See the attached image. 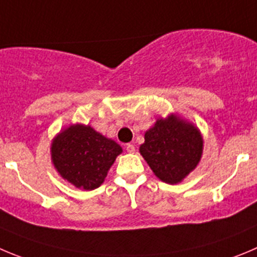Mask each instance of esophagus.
Returning <instances> with one entry per match:
<instances>
[{"label":"esophagus","instance_id":"1","mask_svg":"<svg viewBox=\"0 0 257 257\" xmlns=\"http://www.w3.org/2000/svg\"><path fill=\"white\" fill-rule=\"evenodd\" d=\"M125 148H126V152L129 153L136 152V147H134V145H132V143H128V145L125 146Z\"/></svg>","mask_w":257,"mask_h":257}]
</instances>
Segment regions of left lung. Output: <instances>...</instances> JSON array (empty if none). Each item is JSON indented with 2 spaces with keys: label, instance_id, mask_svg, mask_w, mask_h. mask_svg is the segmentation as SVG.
<instances>
[{
  "label": "left lung",
  "instance_id": "8db88e82",
  "mask_svg": "<svg viewBox=\"0 0 257 257\" xmlns=\"http://www.w3.org/2000/svg\"><path fill=\"white\" fill-rule=\"evenodd\" d=\"M140 152L158 179L177 184L200 161L203 138L193 124L170 115L146 132Z\"/></svg>",
  "mask_w": 257,
  "mask_h": 257
}]
</instances>
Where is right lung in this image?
Masks as SVG:
<instances>
[{
  "label": "right lung",
  "mask_w": 257,
  "mask_h": 257,
  "mask_svg": "<svg viewBox=\"0 0 257 257\" xmlns=\"http://www.w3.org/2000/svg\"><path fill=\"white\" fill-rule=\"evenodd\" d=\"M52 160L57 171L76 188H99L121 147L91 126L72 125L52 143Z\"/></svg>",
  "instance_id": "1"
}]
</instances>
